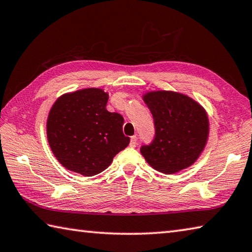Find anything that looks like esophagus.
<instances>
[{"mask_svg": "<svg viewBox=\"0 0 252 252\" xmlns=\"http://www.w3.org/2000/svg\"><path fill=\"white\" fill-rule=\"evenodd\" d=\"M136 141H138V138H136L135 135L131 136V140H130V148H135V146H136Z\"/></svg>", "mask_w": 252, "mask_h": 252, "instance_id": "34e87169", "label": "esophagus"}]
</instances>
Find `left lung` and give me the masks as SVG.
I'll return each instance as SVG.
<instances>
[{
  "mask_svg": "<svg viewBox=\"0 0 252 252\" xmlns=\"http://www.w3.org/2000/svg\"><path fill=\"white\" fill-rule=\"evenodd\" d=\"M153 116L155 135L141 153L151 166L165 174L190 166L202 153L208 138L204 109L187 95L154 91L144 95Z\"/></svg>",
  "mask_w": 252,
  "mask_h": 252,
  "instance_id": "obj_1",
  "label": "left lung"
}]
</instances>
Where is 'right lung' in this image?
Returning a JSON list of instances; mask_svg holds the SVG:
<instances>
[{
  "label": "right lung",
  "instance_id": "obj_1",
  "mask_svg": "<svg viewBox=\"0 0 252 252\" xmlns=\"http://www.w3.org/2000/svg\"><path fill=\"white\" fill-rule=\"evenodd\" d=\"M108 94L82 89L63 95L50 109L47 138L55 157L68 170L94 176L110 165L130 143L123 134L125 119L109 112Z\"/></svg>",
  "mask_w": 252,
  "mask_h": 252
}]
</instances>
